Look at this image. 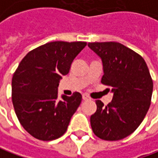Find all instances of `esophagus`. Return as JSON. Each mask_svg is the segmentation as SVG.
Returning a JSON list of instances; mask_svg holds the SVG:
<instances>
[{
	"instance_id": "34e87169",
	"label": "esophagus",
	"mask_w": 158,
	"mask_h": 158,
	"mask_svg": "<svg viewBox=\"0 0 158 158\" xmlns=\"http://www.w3.org/2000/svg\"><path fill=\"white\" fill-rule=\"evenodd\" d=\"M82 99L84 100V101H87V100H89L90 98H89L86 94H83V95H82Z\"/></svg>"
}]
</instances>
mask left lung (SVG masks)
I'll return each instance as SVG.
<instances>
[{"label": "left lung", "mask_w": 158, "mask_h": 158, "mask_svg": "<svg viewBox=\"0 0 158 158\" xmlns=\"http://www.w3.org/2000/svg\"><path fill=\"white\" fill-rule=\"evenodd\" d=\"M87 46L102 63V83L111 87L113 98L90 118L93 132L105 141H118L133 134L150 106L153 81L140 55L118 42H93Z\"/></svg>", "instance_id": "1"}]
</instances>
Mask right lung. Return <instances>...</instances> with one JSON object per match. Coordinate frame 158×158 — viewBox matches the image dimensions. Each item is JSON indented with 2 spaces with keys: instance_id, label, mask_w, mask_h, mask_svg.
Returning <instances> with one entry per match:
<instances>
[{
  "instance_id": "obj_1",
  "label": "right lung",
  "mask_w": 158,
  "mask_h": 158,
  "mask_svg": "<svg viewBox=\"0 0 158 158\" xmlns=\"http://www.w3.org/2000/svg\"><path fill=\"white\" fill-rule=\"evenodd\" d=\"M86 42L53 41L29 52L12 78V102L22 127L41 141L64 134L82 100L75 92L58 99V86Z\"/></svg>"
}]
</instances>
